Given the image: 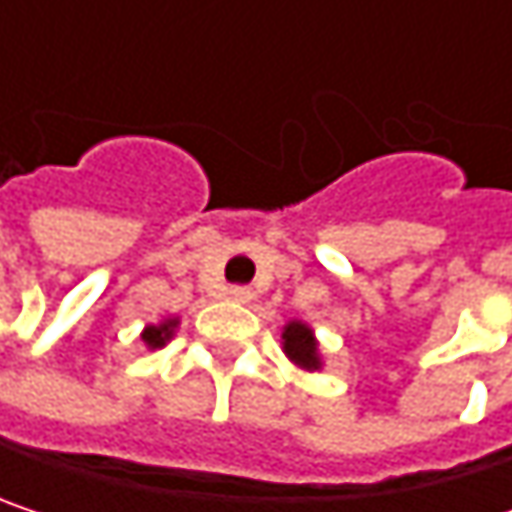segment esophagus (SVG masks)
Returning <instances> with one entry per match:
<instances>
[{
    "label": "esophagus",
    "instance_id": "obj_1",
    "mask_svg": "<svg viewBox=\"0 0 512 512\" xmlns=\"http://www.w3.org/2000/svg\"><path fill=\"white\" fill-rule=\"evenodd\" d=\"M228 299H234V302H252L255 299V290L252 287H228Z\"/></svg>",
    "mask_w": 512,
    "mask_h": 512
}]
</instances>
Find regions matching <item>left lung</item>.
<instances>
[{
  "instance_id": "1",
  "label": "left lung",
  "mask_w": 512,
  "mask_h": 512,
  "mask_svg": "<svg viewBox=\"0 0 512 512\" xmlns=\"http://www.w3.org/2000/svg\"><path fill=\"white\" fill-rule=\"evenodd\" d=\"M281 350L290 364H296L299 370H323V353H320V341L314 335V329L305 320H287L281 329Z\"/></svg>"
}]
</instances>
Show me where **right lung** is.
Segmentation results:
<instances>
[{
	"mask_svg": "<svg viewBox=\"0 0 512 512\" xmlns=\"http://www.w3.org/2000/svg\"><path fill=\"white\" fill-rule=\"evenodd\" d=\"M177 326H180V317H165V320H159V323L145 326V329H142V344H145L148 350H159V347H165V344L174 338Z\"/></svg>",
	"mask_w": 512,
	"mask_h": 512,
	"instance_id": "1",
	"label": "right lung"
}]
</instances>
